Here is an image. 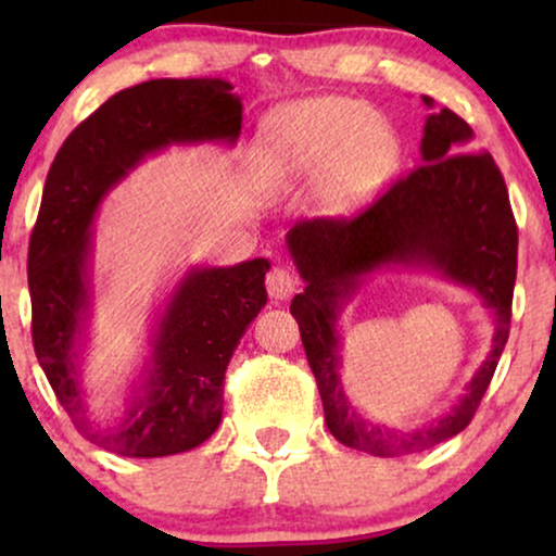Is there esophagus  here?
Here are the masks:
<instances>
[{"label":"esophagus","instance_id":"34e87169","mask_svg":"<svg viewBox=\"0 0 556 556\" xmlns=\"http://www.w3.org/2000/svg\"><path fill=\"white\" fill-rule=\"evenodd\" d=\"M265 286H268V293H270L273 301H286V299H291L295 291H299L301 280H299V276H293L291 270L276 268V270L268 273V278H265Z\"/></svg>","mask_w":556,"mask_h":556}]
</instances>
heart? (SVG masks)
Masks as SVG:
<instances>
[{
    "instance_id": "1",
    "label": "heart",
    "mask_w": 556,
    "mask_h": 556,
    "mask_svg": "<svg viewBox=\"0 0 556 556\" xmlns=\"http://www.w3.org/2000/svg\"><path fill=\"white\" fill-rule=\"evenodd\" d=\"M261 166L278 192L318 177L316 202L329 215H352L375 200L400 159L384 118L352 98L288 103L261 128Z\"/></svg>"
}]
</instances>
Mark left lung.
<instances>
[{
    "mask_svg": "<svg viewBox=\"0 0 556 556\" xmlns=\"http://www.w3.org/2000/svg\"><path fill=\"white\" fill-rule=\"evenodd\" d=\"M425 118L420 166L354 219H306L286 235L303 293L291 303L306 359L324 402L326 428L354 451L397 458L428 451L468 428L508 339L519 235L496 162L473 147V128L453 111ZM382 269L435 271L473 290L494 316L492 349L467 392L432 421L400 431L375 424L340 382V314Z\"/></svg>",
    "mask_w": 556,
    "mask_h": 556,
    "instance_id": "left-lung-1",
    "label": "left lung"
}]
</instances>
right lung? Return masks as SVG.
<instances>
[{
	"mask_svg": "<svg viewBox=\"0 0 556 556\" xmlns=\"http://www.w3.org/2000/svg\"><path fill=\"white\" fill-rule=\"evenodd\" d=\"M242 98L223 78H159L109 98L60 147L29 238L33 341L60 405L90 443L126 458L202 445L223 420L227 364L268 303L265 257L189 265L156 311L149 352L113 420H90L83 354L93 318V223L136 166L169 147H235Z\"/></svg>",
	"mask_w": 556,
	"mask_h": 556,
	"instance_id": "1",
	"label": "right lung"
}]
</instances>
